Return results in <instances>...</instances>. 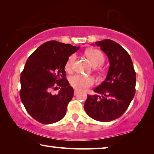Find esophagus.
<instances>
[{"label":"esophagus","instance_id":"1","mask_svg":"<svg viewBox=\"0 0 154 154\" xmlns=\"http://www.w3.org/2000/svg\"><path fill=\"white\" fill-rule=\"evenodd\" d=\"M77 94H78V91L77 90H74V95L76 96V95H77Z\"/></svg>","mask_w":154,"mask_h":154}]
</instances>
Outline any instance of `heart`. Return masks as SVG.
<instances>
[{
	"label": "heart",
	"mask_w": 154,
	"mask_h": 154,
	"mask_svg": "<svg viewBox=\"0 0 154 154\" xmlns=\"http://www.w3.org/2000/svg\"><path fill=\"white\" fill-rule=\"evenodd\" d=\"M85 55L92 62L94 66H100L105 61L103 54L98 49H90L85 51ZM76 58L75 54H72L68 58L65 64V69L67 71H71L73 66V63ZM70 84L75 89L79 91H84L94 83L93 77L82 76L80 75H75L70 78Z\"/></svg>",
	"instance_id": "b5f03b06"
}]
</instances>
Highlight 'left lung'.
Wrapping results in <instances>:
<instances>
[{
	"instance_id": "obj_1",
	"label": "left lung",
	"mask_w": 154,
	"mask_h": 154,
	"mask_svg": "<svg viewBox=\"0 0 154 154\" xmlns=\"http://www.w3.org/2000/svg\"><path fill=\"white\" fill-rule=\"evenodd\" d=\"M95 44L107 56L110 65L105 81L94 90L101 96L88 95L84 109L92 119L107 122L119 118L128 107L135 94L136 72L130 55L119 44L110 39Z\"/></svg>"
}]
</instances>
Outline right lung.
Returning a JSON list of instances; mask_svg holds the SVG:
<instances>
[{"label": "right lung", "mask_w": 154, "mask_h": 154, "mask_svg": "<svg viewBox=\"0 0 154 154\" xmlns=\"http://www.w3.org/2000/svg\"><path fill=\"white\" fill-rule=\"evenodd\" d=\"M79 48L56 41H48L26 62L20 76V98L28 113L40 123H55L66 114L74 90L66 79L65 64ZM56 85L61 90L57 95H52L49 90Z\"/></svg>", "instance_id": "obj_1"}]
</instances>
